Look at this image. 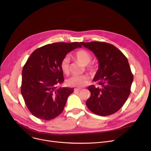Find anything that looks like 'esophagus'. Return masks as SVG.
I'll use <instances>...</instances> for the list:
<instances>
[{
    "mask_svg": "<svg viewBox=\"0 0 151 151\" xmlns=\"http://www.w3.org/2000/svg\"><path fill=\"white\" fill-rule=\"evenodd\" d=\"M81 90V88H74V91H79Z\"/></svg>",
    "mask_w": 151,
    "mask_h": 151,
    "instance_id": "esophagus-1",
    "label": "esophagus"
}]
</instances>
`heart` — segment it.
<instances>
[{
	"label": "heart",
	"instance_id": "1",
	"mask_svg": "<svg viewBox=\"0 0 151 151\" xmlns=\"http://www.w3.org/2000/svg\"><path fill=\"white\" fill-rule=\"evenodd\" d=\"M75 58L83 65L85 66V68L90 73H93L95 70V68L92 64H89L91 60V55L87 50L84 49H81L77 51L74 54ZM70 59L68 56H64L61 60L60 63V68L63 73L65 74H68L70 72L69 68ZM90 78L89 76L83 75L80 76H73L68 78L67 81L68 85L69 87H75L77 88H81L85 85L90 82Z\"/></svg>",
	"mask_w": 151,
	"mask_h": 151
}]
</instances>
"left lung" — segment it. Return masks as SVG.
I'll return each instance as SVG.
<instances>
[{
	"label": "left lung",
	"instance_id": "obj_1",
	"mask_svg": "<svg viewBox=\"0 0 151 151\" xmlns=\"http://www.w3.org/2000/svg\"><path fill=\"white\" fill-rule=\"evenodd\" d=\"M92 51L99 61V69L93 78L98 87H88L90 97L88 108L98 116H107L117 112L131 93L133 76L127 57L114 45L104 42H81Z\"/></svg>",
	"mask_w": 151,
	"mask_h": 151
}]
</instances>
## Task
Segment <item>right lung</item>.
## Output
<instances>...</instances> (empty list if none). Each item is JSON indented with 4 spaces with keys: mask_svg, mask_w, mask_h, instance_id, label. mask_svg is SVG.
Returning <instances> with one entry per match:
<instances>
[{
    "mask_svg": "<svg viewBox=\"0 0 151 151\" xmlns=\"http://www.w3.org/2000/svg\"><path fill=\"white\" fill-rule=\"evenodd\" d=\"M78 42H57L37 48L22 71L21 92L31 113L42 120H52L63 112L73 88L61 87L64 81L60 63Z\"/></svg>",
    "mask_w": 151,
    "mask_h": 151,
    "instance_id": "add662e5",
    "label": "right lung"
}]
</instances>
